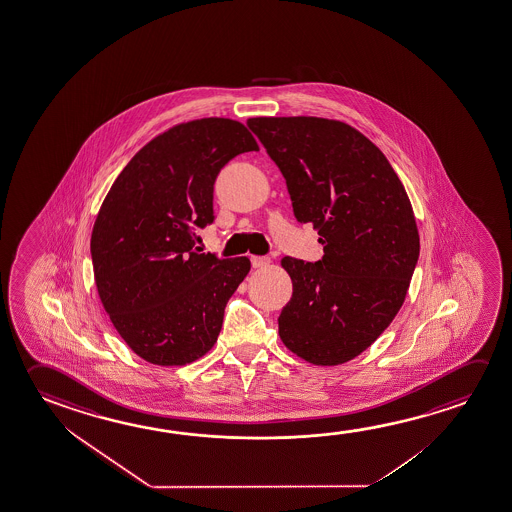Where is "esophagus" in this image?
<instances>
[{"mask_svg":"<svg viewBox=\"0 0 512 512\" xmlns=\"http://www.w3.org/2000/svg\"><path fill=\"white\" fill-rule=\"evenodd\" d=\"M253 268H266L269 264L268 257H259V255H253L252 259Z\"/></svg>","mask_w":512,"mask_h":512,"instance_id":"34e87169","label":"esophagus"}]
</instances>
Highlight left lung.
I'll use <instances>...</instances> for the list:
<instances>
[{"instance_id":"left-lung-1","label":"left lung","mask_w":512,"mask_h":512,"mask_svg":"<svg viewBox=\"0 0 512 512\" xmlns=\"http://www.w3.org/2000/svg\"><path fill=\"white\" fill-rule=\"evenodd\" d=\"M248 127L285 177L296 220L323 259L284 257L292 298L278 317L285 347L314 365L353 360L401 310L420 253L408 193L385 154L340 120L255 117Z\"/></svg>"}]
</instances>
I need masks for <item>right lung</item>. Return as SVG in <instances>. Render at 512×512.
I'll list each match as a JSON object with an SVG mask.
<instances>
[{
	"label": "right lung",
	"mask_w": 512,
	"mask_h": 512,
	"mask_svg": "<svg viewBox=\"0 0 512 512\" xmlns=\"http://www.w3.org/2000/svg\"><path fill=\"white\" fill-rule=\"evenodd\" d=\"M259 150L230 118L170 127L134 154L95 218L90 253L104 310L145 362L186 365L216 344L250 259L195 250L213 223L214 181L228 161Z\"/></svg>",
	"instance_id": "add662e5"
}]
</instances>
